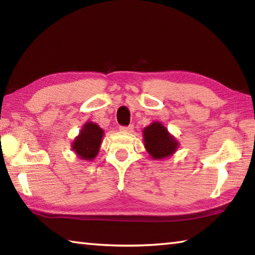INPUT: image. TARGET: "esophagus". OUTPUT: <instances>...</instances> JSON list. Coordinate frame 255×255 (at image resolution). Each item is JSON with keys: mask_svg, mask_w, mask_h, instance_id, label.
Segmentation results:
<instances>
[{"mask_svg": "<svg viewBox=\"0 0 255 255\" xmlns=\"http://www.w3.org/2000/svg\"><path fill=\"white\" fill-rule=\"evenodd\" d=\"M119 129H121L122 131H125V132H131L133 130V125H128V126H121V127H119Z\"/></svg>", "mask_w": 255, "mask_h": 255, "instance_id": "34e87169", "label": "esophagus"}]
</instances>
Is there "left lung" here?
<instances>
[{"label": "left lung", "mask_w": 255, "mask_h": 255, "mask_svg": "<svg viewBox=\"0 0 255 255\" xmlns=\"http://www.w3.org/2000/svg\"><path fill=\"white\" fill-rule=\"evenodd\" d=\"M144 147L153 159H163L174 153L177 148L176 140L170 136L160 123H153L143 129Z\"/></svg>", "instance_id": "left-lung-1"}]
</instances>
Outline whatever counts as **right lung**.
Here are the masks:
<instances>
[{
	"label": "right lung",
	"mask_w": 255,
	"mask_h": 255,
	"mask_svg": "<svg viewBox=\"0 0 255 255\" xmlns=\"http://www.w3.org/2000/svg\"><path fill=\"white\" fill-rule=\"evenodd\" d=\"M103 133L102 128L96 124L86 123L72 144L75 153L82 160L94 159L99 153Z\"/></svg>",
	"instance_id": "add662e5"
}]
</instances>
